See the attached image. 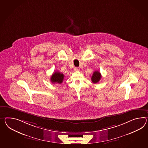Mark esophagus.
<instances>
[{
    "instance_id": "esophagus-1",
    "label": "esophagus",
    "mask_w": 148,
    "mask_h": 148,
    "mask_svg": "<svg viewBox=\"0 0 148 148\" xmlns=\"http://www.w3.org/2000/svg\"><path fill=\"white\" fill-rule=\"evenodd\" d=\"M74 71H79V67H75V68H74Z\"/></svg>"
}]
</instances>
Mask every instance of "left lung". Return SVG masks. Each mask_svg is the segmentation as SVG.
Listing matches in <instances>:
<instances>
[{
	"mask_svg": "<svg viewBox=\"0 0 148 148\" xmlns=\"http://www.w3.org/2000/svg\"><path fill=\"white\" fill-rule=\"evenodd\" d=\"M101 76L100 72H99L98 71H95L91 76V81L94 83H97L101 79Z\"/></svg>",
	"mask_w": 148,
	"mask_h": 148,
	"instance_id": "1",
	"label": "left lung"
}]
</instances>
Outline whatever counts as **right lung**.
<instances>
[{"instance_id":"add662e5","label":"right lung","mask_w":148,"mask_h":148,"mask_svg":"<svg viewBox=\"0 0 148 148\" xmlns=\"http://www.w3.org/2000/svg\"><path fill=\"white\" fill-rule=\"evenodd\" d=\"M64 79V75L59 72H55L51 77V81L54 84H61Z\"/></svg>"}]
</instances>
